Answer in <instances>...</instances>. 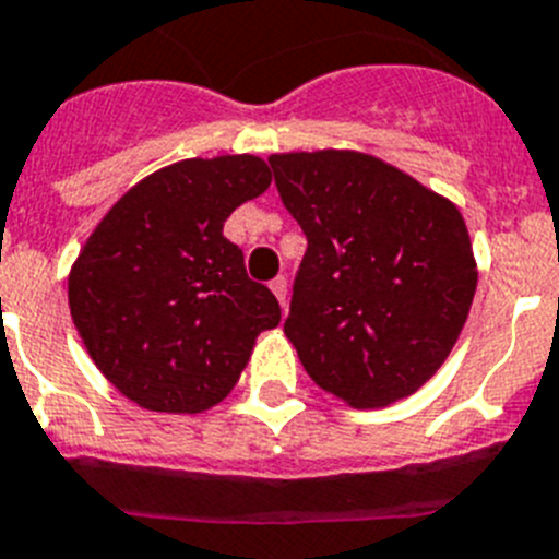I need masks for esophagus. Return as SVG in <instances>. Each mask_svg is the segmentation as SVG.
Returning a JSON list of instances; mask_svg holds the SVG:
<instances>
[{"label":"esophagus","instance_id":"34e87169","mask_svg":"<svg viewBox=\"0 0 559 559\" xmlns=\"http://www.w3.org/2000/svg\"><path fill=\"white\" fill-rule=\"evenodd\" d=\"M270 289L275 292V298H278L281 306L286 309V304H289V281H286L284 275H278V278L270 281Z\"/></svg>","mask_w":559,"mask_h":559}]
</instances>
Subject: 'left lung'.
<instances>
[{"instance_id":"obj_1","label":"left lung","mask_w":559,"mask_h":559,"mask_svg":"<svg viewBox=\"0 0 559 559\" xmlns=\"http://www.w3.org/2000/svg\"><path fill=\"white\" fill-rule=\"evenodd\" d=\"M306 234L284 331L320 390L386 406L440 370L467 320L476 261L449 200L373 155H273Z\"/></svg>"}]
</instances>
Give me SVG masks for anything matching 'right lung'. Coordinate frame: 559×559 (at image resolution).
<instances>
[{
	"instance_id": "right-lung-1",
	"label": "right lung",
	"mask_w": 559,
	"mask_h": 559,
	"mask_svg": "<svg viewBox=\"0 0 559 559\" xmlns=\"http://www.w3.org/2000/svg\"><path fill=\"white\" fill-rule=\"evenodd\" d=\"M267 186L255 155L180 160L135 183L74 261V329L105 379L144 409L219 404L255 336L281 323L275 295L223 236L230 211Z\"/></svg>"
}]
</instances>
